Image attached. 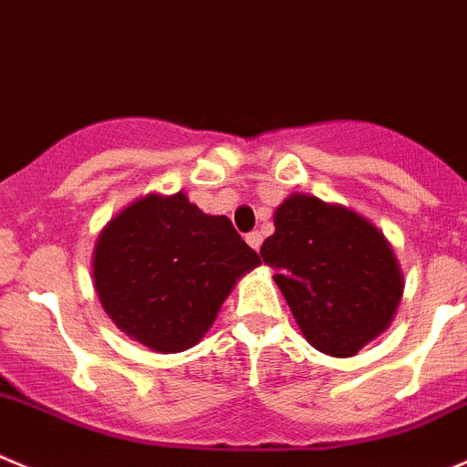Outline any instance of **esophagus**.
<instances>
[{
  "instance_id": "esophagus-1",
  "label": "esophagus",
  "mask_w": 467,
  "mask_h": 467,
  "mask_svg": "<svg viewBox=\"0 0 467 467\" xmlns=\"http://www.w3.org/2000/svg\"><path fill=\"white\" fill-rule=\"evenodd\" d=\"M245 241H247V245L252 247V250L259 252V247H261V243H264V238H261L259 231H252V234H247V236H245Z\"/></svg>"
}]
</instances>
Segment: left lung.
<instances>
[{"label":"left lung","instance_id":"left-lung-1","mask_svg":"<svg viewBox=\"0 0 467 467\" xmlns=\"http://www.w3.org/2000/svg\"><path fill=\"white\" fill-rule=\"evenodd\" d=\"M261 256L305 339L321 353L350 358L397 314L401 265L383 231L350 208L291 194L275 211Z\"/></svg>","mask_w":467,"mask_h":467}]
</instances>
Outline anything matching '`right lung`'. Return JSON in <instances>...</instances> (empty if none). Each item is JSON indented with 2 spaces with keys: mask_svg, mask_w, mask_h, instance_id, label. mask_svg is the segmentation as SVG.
Masks as SVG:
<instances>
[{
  "mask_svg": "<svg viewBox=\"0 0 467 467\" xmlns=\"http://www.w3.org/2000/svg\"><path fill=\"white\" fill-rule=\"evenodd\" d=\"M261 259L229 217L206 215L183 192L146 194L100 231L93 286L114 326L158 353L202 339L236 279Z\"/></svg>",
  "mask_w": 467,
  "mask_h": 467,
  "instance_id": "add662e5",
  "label": "right lung"
}]
</instances>
